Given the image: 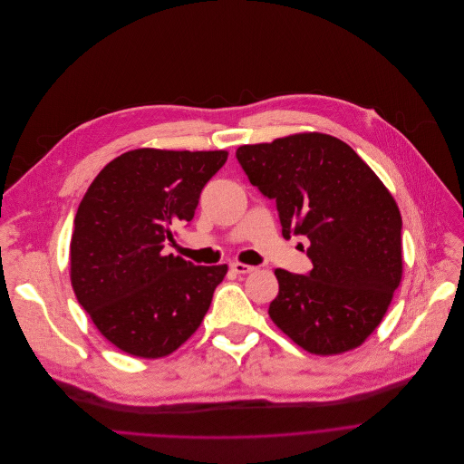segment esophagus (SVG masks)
Masks as SVG:
<instances>
[{
    "mask_svg": "<svg viewBox=\"0 0 464 464\" xmlns=\"http://www.w3.org/2000/svg\"><path fill=\"white\" fill-rule=\"evenodd\" d=\"M230 268H232V272H236V274H250V272L256 270V266H250V265H245V263H239V261L230 263Z\"/></svg>",
    "mask_w": 464,
    "mask_h": 464,
    "instance_id": "1",
    "label": "esophagus"
}]
</instances>
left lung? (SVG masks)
<instances>
[{
    "instance_id": "left-lung-1",
    "label": "left lung",
    "mask_w": 464,
    "mask_h": 464,
    "mask_svg": "<svg viewBox=\"0 0 464 464\" xmlns=\"http://www.w3.org/2000/svg\"><path fill=\"white\" fill-rule=\"evenodd\" d=\"M236 157L276 199L284 237L311 243L307 276L274 270L272 322L314 354L362 345L402 280V218L384 182L343 140L316 131L245 144Z\"/></svg>"
}]
</instances>
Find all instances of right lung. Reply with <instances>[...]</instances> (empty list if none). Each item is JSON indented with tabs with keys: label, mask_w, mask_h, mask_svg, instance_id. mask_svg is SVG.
I'll list each match as a JSON object with an SVG mask.
<instances>
[{
	"label": "right lung",
	"mask_w": 464,
	"mask_h": 464,
	"mask_svg": "<svg viewBox=\"0 0 464 464\" xmlns=\"http://www.w3.org/2000/svg\"><path fill=\"white\" fill-rule=\"evenodd\" d=\"M228 151L139 148L91 182L74 216L71 285L101 334L139 358H162L201 325L227 265L166 254L173 227L192 221Z\"/></svg>",
	"instance_id": "obj_1"
}]
</instances>
